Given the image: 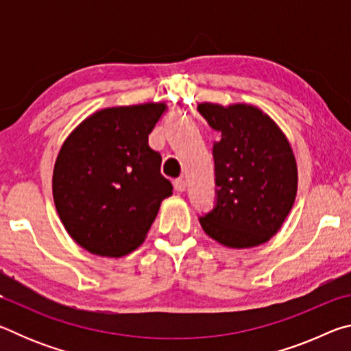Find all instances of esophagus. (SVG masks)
Listing matches in <instances>:
<instances>
[{"label": "esophagus", "instance_id": "1", "mask_svg": "<svg viewBox=\"0 0 351 351\" xmlns=\"http://www.w3.org/2000/svg\"><path fill=\"white\" fill-rule=\"evenodd\" d=\"M173 187H175L176 192H184V190H186V187H187V184H186V181L182 180V178H178V180L173 181Z\"/></svg>", "mask_w": 351, "mask_h": 351}]
</instances>
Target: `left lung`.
<instances>
[{
  "mask_svg": "<svg viewBox=\"0 0 351 351\" xmlns=\"http://www.w3.org/2000/svg\"><path fill=\"white\" fill-rule=\"evenodd\" d=\"M218 132L213 144L217 203L199 218L204 232L232 249L260 246L280 230L297 195V164L287 136L254 105L198 104Z\"/></svg>",
  "mask_w": 351,
  "mask_h": 351,
  "instance_id": "8db88e82",
  "label": "left lung"
}]
</instances>
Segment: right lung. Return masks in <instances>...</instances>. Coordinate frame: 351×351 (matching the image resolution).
I'll use <instances>...</instances> for the list:
<instances>
[{"label":"right lung","instance_id":"obj_1","mask_svg":"<svg viewBox=\"0 0 351 351\" xmlns=\"http://www.w3.org/2000/svg\"><path fill=\"white\" fill-rule=\"evenodd\" d=\"M165 104L104 108L63 142L52 173V197L77 245L100 257H122L145 240L173 186L148 134Z\"/></svg>","mask_w":351,"mask_h":351}]
</instances>
